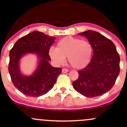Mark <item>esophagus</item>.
<instances>
[{
  "instance_id": "1",
  "label": "esophagus",
  "mask_w": 127,
  "mask_h": 127,
  "mask_svg": "<svg viewBox=\"0 0 127 127\" xmlns=\"http://www.w3.org/2000/svg\"><path fill=\"white\" fill-rule=\"evenodd\" d=\"M68 69H67V68H63L62 69V72L63 73H67V72H68Z\"/></svg>"
}]
</instances>
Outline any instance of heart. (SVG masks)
Wrapping results in <instances>:
<instances>
[{"label":"heart","mask_w":127,"mask_h":127,"mask_svg":"<svg viewBox=\"0 0 127 127\" xmlns=\"http://www.w3.org/2000/svg\"><path fill=\"white\" fill-rule=\"evenodd\" d=\"M93 49L88 41L73 36H65L58 42L56 48L49 49V55L55 63L62 64L67 57L73 68L85 67L91 62Z\"/></svg>","instance_id":"1"}]
</instances>
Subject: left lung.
Segmentation results:
<instances>
[{
	"label": "left lung",
	"instance_id": "1",
	"mask_svg": "<svg viewBox=\"0 0 127 127\" xmlns=\"http://www.w3.org/2000/svg\"><path fill=\"white\" fill-rule=\"evenodd\" d=\"M78 34L88 39L93 55L89 64L78 71L79 77L73 82V87L85 97H98L114 85L120 72V57L114 43L98 32L87 30Z\"/></svg>",
	"mask_w": 127,
	"mask_h": 127
}]
</instances>
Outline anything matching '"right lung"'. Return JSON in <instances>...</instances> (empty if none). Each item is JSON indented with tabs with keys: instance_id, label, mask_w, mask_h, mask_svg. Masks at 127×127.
I'll list each match as a JSON object with an SVG mask.
<instances>
[{
	"instance_id": "right-lung-1",
	"label": "right lung",
	"mask_w": 127,
	"mask_h": 127,
	"mask_svg": "<svg viewBox=\"0 0 127 127\" xmlns=\"http://www.w3.org/2000/svg\"><path fill=\"white\" fill-rule=\"evenodd\" d=\"M55 39L42 32L34 31L19 39L10 51L9 73L13 84L24 95L37 97L46 94L62 73V68L54 67L49 63V49ZM27 53H36L39 59L38 67L30 77L22 75L19 66V60Z\"/></svg>"
}]
</instances>
